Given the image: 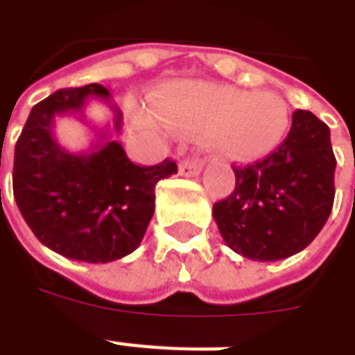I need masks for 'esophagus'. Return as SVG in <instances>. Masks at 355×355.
I'll use <instances>...</instances> for the list:
<instances>
[{"label": "esophagus", "mask_w": 355, "mask_h": 355, "mask_svg": "<svg viewBox=\"0 0 355 355\" xmlns=\"http://www.w3.org/2000/svg\"><path fill=\"white\" fill-rule=\"evenodd\" d=\"M202 171V162L199 158H188L178 164V173L182 177H197Z\"/></svg>", "instance_id": "34e87169"}]
</instances>
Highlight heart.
Instances as JSON below:
<instances>
[{
  "label": "heart",
  "instance_id": "b5f03b06",
  "mask_svg": "<svg viewBox=\"0 0 355 355\" xmlns=\"http://www.w3.org/2000/svg\"><path fill=\"white\" fill-rule=\"evenodd\" d=\"M158 112L184 132H206L216 155L236 162H254L275 150L289 130V108L270 92H247L214 83H180L158 99ZM138 121L158 125L150 112Z\"/></svg>",
  "mask_w": 355,
  "mask_h": 355
}]
</instances>
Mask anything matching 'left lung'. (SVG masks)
Listing matches in <instances>:
<instances>
[{
    "label": "left lung",
    "instance_id": "left-lung-1",
    "mask_svg": "<svg viewBox=\"0 0 355 355\" xmlns=\"http://www.w3.org/2000/svg\"><path fill=\"white\" fill-rule=\"evenodd\" d=\"M336 164L328 125L308 110H297L275 153L252 166L234 167L236 188L214 205L225 243L256 261L304 250L331 214Z\"/></svg>",
    "mask_w": 355,
    "mask_h": 355
}]
</instances>
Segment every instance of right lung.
I'll use <instances>...</instances> for the list:
<instances>
[{"label":"right lung","instance_id":"right-lung-1","mask_svg":"<svg viewBox=\"0 0 355 355\" xmlns=\"http://www.w3.org/2000/svg\"><path fill=\"white\" fill-rule=\"evenodd\" d=\"M92 97L110 105L114 130H121L123 114L105 86L57 90L33 107L16 141L12 189L25 223L47 248L77 261L108 263L138 248L155 214L156 182L175 175L177 164L166 158L136 166L107 134H99L90 153L60 147L55 118H83Z\"/></svg>","mask_w":355,"mask_h":355}]
</instances>
